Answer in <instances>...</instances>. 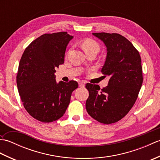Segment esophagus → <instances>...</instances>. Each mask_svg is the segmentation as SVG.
Masks as SVG:
<instances>
[{
	"label": "esophagus",
	"instance_id": "1",
	"mask_svg": "<svg viewBox=\"0 0 160 160\" xmlns=\"http://www.w3.org/2000/svg\"><path fill=\"white\" fill-rule=\"evenodd\" d=\"M84 86H85V83H84V82H79V87H84Z\"/></svg>",
	"mask_w": 160,
	"mask_h": 160
}]
</instances>
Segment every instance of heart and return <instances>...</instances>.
Segmentation results:
<instances>
[{"instance_id":"b5f03b06","label":"heart","mask_w":160,"mask_h":160,"mask_svg":"<svg viewBox=\"0 0 160 160\" xmlns=\"http://www.w3.org/2000/svg\"><path fill=\"white\" fill-rule=\"evenodd\" d=\"M82 47L85 53L90 51H96L98 52L100 49L99 45L95 40L91 39L84 40L82 42Z\"/></svg>"}]
</instances>
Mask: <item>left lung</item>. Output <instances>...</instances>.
Here are the masks:
<instances>
[{
    "mask_svg": "<svg viewBox=\"0 0 160 160\" xmlns=\"http://www.w3.org/2000/svg\"><path fill=\"white\" fill-rule=\"evenodd\" d=\"M106 46L107 57L101 72L109 76L108 85L100 89L87 83L89 96L87 113L100 123H115L127 115L136 101L143 82L141 58L138 51L118 33H93Z\"/></svg>",
    "mask_w": 160,
    "mask_h": 160,
    "instance_id": "obj_1",
    "label": "left lung"
}]
</instances>
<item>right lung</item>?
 <instances>
[{
    "label": "right lung",
    "instance_id": "right-lung-1",
    "mask_svg": "<svg viewBox=\"0 0 160 160\" xmlns=\"http://www.w3.org/2000/svg\"><path fill=\"white\" fill-rule=\"evenodd\" d=\"M73 36L66 32L45 33L25 49L20 60L16 83L20 99L30 115L42 122L63 116L76 81L56 80V69L64 60V53Z\"/></svg>",
    "mask_w": 160,
    "mask_h": 160
}]
</instances>
